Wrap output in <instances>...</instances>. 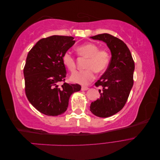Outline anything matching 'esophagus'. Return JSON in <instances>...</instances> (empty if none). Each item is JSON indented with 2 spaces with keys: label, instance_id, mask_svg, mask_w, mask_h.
Returning a JSON list of instances; mask_svg holds the SVG:
<instances>
[{
  "label": "esophagus",
  "instance_id": "obj_1",
  "mask_svg": "<svg viewBox=\"0 0 160 160\" xmlns=\"http://www.w3.org/2000/svg\"><path fill=\"white\" fill-rule=\"evenodd\" d=\"M89 88L88 87H85V86H82L81 87V91H87Z\"/></svg>",
  "mask_w": 160,
  "mask_h": 160
}]
</instances>
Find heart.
I'll use <instances>...</instances> for the list:
<instances>
[{
  "label": "heart",
  "mask_w": 160,
  "mask_h": 160,
  "mask_svg": "<svg viewBox=\"0 0 160 160\" xmlns=\"http://www.w3.org/2000/svg\"><path fill=\"white\" fill-rule=\"evenodd\" d=\"M77 52L80 57L88 59L85 68L87 69L77 71L71 76V80L76 83L87 85L95 78V72L101 73L108 68L110 61V54L106 49H99L98 45L88 42L77 48ZM62 63L71 72L76 69L75 59L69 51L65 52L62 57Z\"/></svg>",
  "instance_id": "obj_1"
}]
</instances>
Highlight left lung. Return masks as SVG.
<instances>
[{
	"label": "left lung",
	"mask_w": 160,
	"mask_h": 160,
	"mask_svg": "<svg viewBox=\"0 0 160 160\" xmlns=\"http://www.w3.org/2000/svg\"><path fill=\"white\" fill-rule=\"evenodd\" d=\"M107 44L111 53L109 65L95 83L101 86L100 98L91 103L90 111L99 118H108L122 110L133 85L134 61L128 46L119 38L108 33L91 37Z\"/></svg>",
	"instance_id": "obj_1"
}]
</instances>
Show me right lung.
Wrapping results in <instances>:
<instances>
[{
	"instance_id": "obj_1",
	"label": "right lung",
	"mask_w": 160,
	"mask_h": 160,
	"mask_svg": "<svg viewBox=\"0 0 160 160\" xmlns=\"http://www.w3.org/2000/svg\"><path fill=\"white\" fill-rule=\"evenodd\" d=\"M73 39L59 35L42 38L27 55L23 70L27 98L34 108L46 115L63 113L71 95L81 90L80 85L65 82L67 72L62 57L75 44ZM61 82L64 83L60 85Z\"/></svg>"
}]
</instances>
